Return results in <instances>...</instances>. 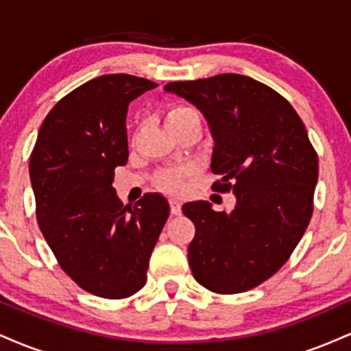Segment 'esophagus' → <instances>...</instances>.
Here are the masks:
<instances>
[{
	"mask_svg": "<svg viewBox=\"0 0 351 351\" xmlns=\"http://www.w3.org/2000/svg\"><path fill=\"white\" fill-rule=\"evenodd\" d=\"M170 209H171V215L178 216L181 215V203L178 199H170Z\"/></svg>",
	"mask_w": 351,
	"mask_h": 351,
	"instance_id": "1",
	"label": "esophagus"
}]
</instances>
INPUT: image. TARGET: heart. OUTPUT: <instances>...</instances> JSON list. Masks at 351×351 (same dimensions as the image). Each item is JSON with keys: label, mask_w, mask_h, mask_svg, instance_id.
Here are the masks:
<instances>
[{"label": "heart", "mask_w": 351, "mask_h": 351, "mask_svg": "<svg viewBox=\"0 0 351 351\" xmlns=\"http://www.w3.org/2000/svg\"><path fill=\"white\" fill-rule=\"evenodd\" d=\"M196 115V112L189 107L183 106H175L167 112V123L178 122V120L186 119V117ZM188 175L186 168H175V170H167L158 176V184L165 191L171 193H180L183 189L184 184V176Z\"/></svg>", "instance_id": "obj_1"}]
</instances>
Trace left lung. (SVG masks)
<instances>
[{"label":"left lung","instance_id":"1","mask_svg":"<svg viewBox=\"0 0 351 351\" xmlns=\"http://www.w3.org/2000/svg\"><path fill=\"white\" fill-rule=\"evenodd\" d=\"M165 92L203 112L215 147L211 171L232 211L208 201L183 204L196 234L193 276L217 293H239L274 276L304 236L313 211L318 158L293 107L271 87L239 74L171 82Z\"/></svg>","mask_w":351,"mask_h":351}]
</instances>
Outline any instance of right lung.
I'll return each mask as SVG.
<instances>
[{"label":"right lung","instance_id":"right-lung-1","mask_svg":"<svg viewBox=\"0 0 351 351\" xmlns=\"http://www.w3.org/2000/svg\"><path fill=\"white\" fill-rule=\"evenodd\" d=\"M156 84L128 74L92 79L56 104L39 128L29 176L39 228L62 271L106 299L134 295L170 215L160 193L123 208L114 170L128 160L127 110Z\"/></svg>","mask_w":351,"mask_h":351}]
</instances>
